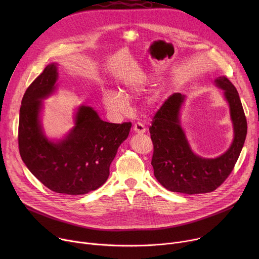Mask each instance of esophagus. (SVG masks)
Here are the masks:
<instances>
[{
    "instance_id": "34e87169",
    "label": "esophagus",
    "mask_w": 259,
    "mask_h": 259,
    "mask_svg": "<svg viewBox=\"0 0 259 259\" xmlns=\"http://www.w3.org/2000/svg\"><path fill=\"white\" fill-rule=\"evenodd\" d=\"M133 131L137 134H143L146 131V128L141 123H136L133 126Z\"/></svg>"
}]
</instances>
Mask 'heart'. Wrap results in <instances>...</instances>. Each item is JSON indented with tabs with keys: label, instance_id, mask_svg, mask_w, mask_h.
I'll list each match as a JSON object with an SVG mask.
<instances>
[{
	"label": "heart",
	"instance_id": "heart-1",
	"mask_svg": "<svg viewBox=\"0 0 259 259\" xmlns=\"http://www.w3.org/2000/svg\"><path fill=\"white\" fill-rule=\"evenodd\" d=\"M143 88L141 82H126L122 89H120V93L116 91H104L101 94V101L103 106L109 113L115 115H121L127 112L128 109V101L127 99L131 97V95L138 93ZM158 102V96L152 95L147 97L145 100V106L147 108H153L156 106Z\"/></svg>",
	"mask_w": 259,
	"mask_h": 259
}]
</instances>
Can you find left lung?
Masks as SVG:
<instances>
[{
	"label": "left lung",
	"mask_w": 259,
	"mask_h": 259,
	"mask_svg": "<svg viewBox=\"0 0 259 259\" xmlns=\"http://www.w3.org/2000/svg\"><path fill=\"white\" fill-rule=\"evenodd\" d=\"M214 83L224 91L234 128L233 142L223 155L208 159L192 151L179 119L184 95L172 94L153 119L150 127L154 144L152 165L155 177L168 191L189 195L213 192L229 177L241 154L247 121L239 93L226 77H218Z\"/></svg>",
	"instance_id": "obj_1"
}]
</instances>
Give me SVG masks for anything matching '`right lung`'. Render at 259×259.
Returning a JSON list of instances; mask_svg holds the SVG:
<instances>
[{"mask_svg":"<svg viewBox=\"0 0 259 259\" xmlns=\"http://www.w3.org/2000/svg\"><path fill=\"white\" fill-rule=\"evenodd\" d=\"M57 63L45 67L26 89L20 106L18 145L28 170L49 190L70 196L97 190L132 124L102 121L95 110L79 106L75 126L59 140H50L41 125L43 99L56 90Z\"/></svg>","mask_w":259,"mask_h":259,"instance_id":"1","label":"right lung"}]
</instances>
